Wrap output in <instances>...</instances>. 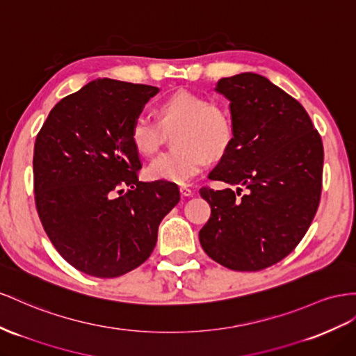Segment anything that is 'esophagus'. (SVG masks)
<instances>
[{
    "label": "esophagus",
    "mask_w": 356,
    "mask_h": 356,
    "mask_svg": "<svg viewBox=\"0 0 356 356\" xmlns=\"http://www.w3.org/2000/svg\"><path fill=\"white\" fill-rule=\"evenodd\" d=\"M179 193H181V196L187 197V196L193 195V190H191V188L187 187V186H181V187H179Z\"/></svg>",
    "instance_id": "obj_1"
}]
</instances>
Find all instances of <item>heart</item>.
Returning a JSON list of instances; mask_svg holds the SVG:
<instances>
[{"mask_svg": "<svg viewBox=\"0 0 356 356\" xmlns=\"http://www.w3.org/2000/svg\"><path fill=\"white\" fill-rule=\"evenodd\" d=\"M157 121L138 117L130 127V142L138 154L154 156L161 147L163 130H173L175 148L149 163L147 175L156 181L184 184L204 169L211 159L225 156L235 139V122L223 104L208 95L177 91L157 106Z\"/></svg>", "mask_w": 356, "mask_h": 356, "instance_id": "1", "label": "heart"}]
</instances>
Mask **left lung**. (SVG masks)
<instances>
[{"label":"left lung","instance_id":"8db88e82","mask_svg":"<svg viewBox=\"0 0 356 356\" xmlns=\"http://www.w3.org/2000/svg\"><path fill=\"white\" fill-rule=\"evenodd\" d=\"M216 90L230 102L235 139L208 178L238 188L199 190L211 205L200 245L229 270L261 271L293 252L313 222L322 139L302 104L261 74L223 78Z\"/></svg>","mask_w":356,"mask_h":356}]
</instances>
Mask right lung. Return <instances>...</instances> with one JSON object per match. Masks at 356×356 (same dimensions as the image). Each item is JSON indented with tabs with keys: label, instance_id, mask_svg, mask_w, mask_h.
Wrapping results in <instances>:
<instances>
[{
	"label": "right lung",
	"instance_id": "1",
	"mask_svg": "<svg viewBox=\"0 0 356 356\" xmlns=\"http://www.w3.org/2000/svg\"><path fill=\"white\" fill-rule=\"evenodd\" d=\"M157 86L97 79L47 115L34 145V199L51 243L76 270L127 274L151 256L177 184L139 181L130 127Z\"/></svg>",
	"mask_w": 356,
	"mask_h": 356
}]
</instances>
